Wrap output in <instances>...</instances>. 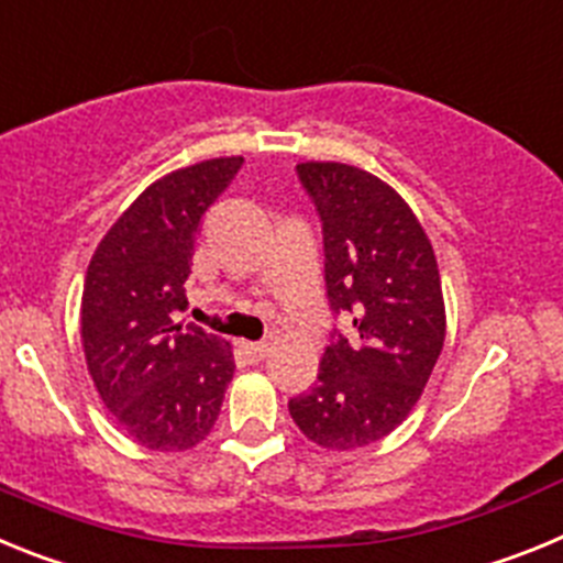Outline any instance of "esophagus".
<instances>
[{
    "mask_svg": "<svg viewBox=\"0 0 563 563\" xmlns=\"http://www.w3.org/2000/svg\"><path fill=\"white\" fill-rule=\"evenodd\" d=\"M242 352H245V357L251 363H262L267 357V352H271V346L267 343H242Z\"/></svg>",
    "mask_w": 563,
    "mask_h": 563,
    "instance_id": "34e87169",
    "label": "esophagus"
}]
</instances>
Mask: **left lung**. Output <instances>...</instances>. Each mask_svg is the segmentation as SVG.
Listing matches in <instances>:
<instances>
[{"label": "left lung", "mask_w": 563, "mask_h": 563, "mask_svg": "<svg viewBox=\"0 0 563 563\" xmlns=\"http://www.w3.org/2000/svg\"><path fill=\"white\" fill-rule=\"evenodd\" d=\"M324 228L330 307L357 335L335 332L312 389L290 400L307 440L355 451L383 440L420 400L445 341L437 256L415 211L375 174L346 163H298Z\"/></svg>", "instance_id": "left-lung-1"}]
</instances>
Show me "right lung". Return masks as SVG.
I'll return each instance as SVG.
<instances>
[{"instance_id":"1","label":"right lung","mask_w":563,"mask_h":563,"mask_svg":"<svg viewBox=\"0 0 563 563\" xmlns=\"http://www.w3.org/2000/svg\"><path fill=\"white\" fill-rule=\"evenodd\" d=\"M239 168L242 157H213L152 183L87 267V369L118 426L148 451H186L206 440L236 369L231 343L174 318L188 307L183 285L202 217Z\"/></svg>"}]
</instances>
